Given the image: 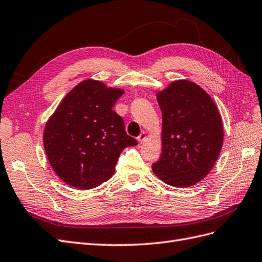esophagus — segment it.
I'll list each match as a JSON object with an SVG mask.
<instances>
[{"label":"esophagus","mask_w":262,"mask_h":262,"mask_svg":"<svg viewBox=\"0 0 262 262\" xmlns=\"http://www.w3.org/2000/svg\"><path fill=\"white\" fill-rule=\"evenodd\" d=\"M145 139H146V133H145V132H141L140 135L137 137L138 143H139V144H143L144 141H145Z\"/></svg>","instance_id":"obj_1"}]
</instances>
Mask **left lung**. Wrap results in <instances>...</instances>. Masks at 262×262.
Instances as JSON below:
<instances>
[{
	"label": "left lung",
	"mask_w": 262,
	"mask_h": 262,
	"mask_svg": "<svg viewBox=\"0 0 262 262\" xmlns=\"http://www.w3.org/2000/svg\"><path fill=\"white\" fill-rule=\"evenodd\" d=\"M162 113L160 159L154 173L176 188L208 174L221 154L224 128L217 106L193 81L176 80L156 94Z\"/></svg>",
	"instance_id": "1"
}]
</instances>
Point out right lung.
<instances>
[{"instance_id": "add662e5", "label": "right lung", "mask_w": 262, "mask_h": 262, "mask_svg": "<svg viewBox=\"0 0 262 262\" xmlns=\"http://www.w3.org/2000/svg\"><path fill=\"white\" fill-rule=\"evenodd\" d=\"M123 89L86 79L67 94L46 123L42 141L56 174L79 190L93 189L115 172L119 155L137 145L112 110Z\"/></svg>"}]
</instances>
